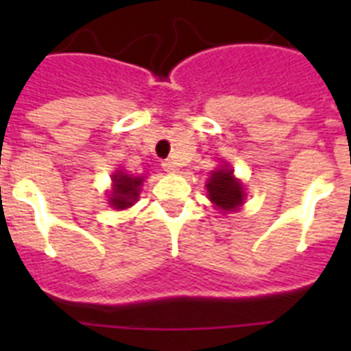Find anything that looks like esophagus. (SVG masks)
Segmentation results:
<instances>
[{"instance_id":"1","label":"esophagus","mask_w":351,"mask_h":351,"mask_svg":"<svg viewBox=\"0 0 351 351\" xmlns=\"http://www.w3.org/2000/svg\"><path fill=\"white\" fill-rule=\"evenodd\" d=\"M162 167H164V171H167V173H175L176 171V164L173 160H164V162H162Z\"/></svg>"}]
</instances>
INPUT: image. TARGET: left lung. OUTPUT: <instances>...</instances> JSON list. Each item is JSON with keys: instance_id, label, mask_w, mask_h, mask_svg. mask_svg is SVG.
<instances>
[{"instance_id": "left-lung-1", "label": "left lung", "mask_w": 351, "mask_h": 351, "mask_svg": "<svg viewBox=\"0 0 351 351\" xmlns=\"http://www.w3.org/2000/svg\"><path fill=\"white\" fill-rule=\"evenodd\" d=\"M208 193L211 202H215L220 209L231 211L239 208L244 202V191L242 186L233 178V171L219 169L211 173V178L208 182Z\"/></svg>"}]
</instances>
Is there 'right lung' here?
<instances>
[{"label": "right lung", "instance_id": "right-lung-1", "mask_svg": "<svg viewBox=\"0 0 351 351\" xmlns=\"http://www.w3.org/2000/svg\"><path fill=\"white\" fill-rule=\"evenodd\" d=\"M112 180H114V187H112L111 206H114L117 209H125L132 206V202L138 198L142 178L120 173V175H114Z\"/></svg>", "mask_w": 351, "mask_h": 351}]
</instances>
